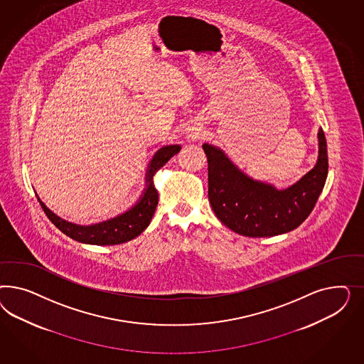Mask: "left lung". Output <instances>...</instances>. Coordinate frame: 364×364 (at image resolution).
Returning <instances> with one entry per match:
<instances>
[{"instance_id":"8db88e82","label":"left lung","mask_w":364,"mask_h":364,"mask_svg":"<svg viewBox=\"0 0 364 364\" xmlns=\"http://www.w3.org/2000/svg\"><path fill=\"white\" fill-rule=\"evenodd\" d=\"M318 140L316 164L284 189L245 175L220 148L203 144L208 159V198L218 219L248 237H271L298 228L314 210L328 173L327 143L321 128Z\"/></svg>"}]
</instances>
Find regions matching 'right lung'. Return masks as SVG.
<instances>
[{
	"label": "right lung",
	"instance_id": "obj_1",
	"mask_svg": "<svg viewBox=\"0 0 364 364\" xmlns=\"http://www.w3.org/2000/svg\"><path fill=\"white\" fill-rule=\"evenodd\" d=\"M181 149L180 145H166L161 146L154 154L145 173V188H144L139 200L133 204L129 210L120 215L100 221L90 225H78L58 218L55 213L49 210L44 203L38 198L45 215L55 224V227L69 236L70 239L84 244L95 245H116L129 242L137 237L141 232L149 225L154 218V210L159 203V193L154 188V176L156 172L166 166L172 156L178 154Z\"/></svg>",
	"mask_w": 364,
	"mask_h": 364
}]
</instances>
